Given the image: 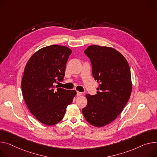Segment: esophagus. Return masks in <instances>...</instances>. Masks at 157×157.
<instances>
[{"label": "esophagus", "instance_id": "esophagus-1", "mask_svg": "<svg viewBox=\"0 0 157 157\" xmlns=\"http://www.w3.org/2000/svg\"><path fill=\"white\" fill-rule=\"evenodd\" d=\"M81 95H82V93H81V92H79V91H77V96H78V97H79V96H81Z\"/></svg>", "mask_w": 157, "mask_h": 157}]
</instances>
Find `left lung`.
Segmentation results:
<instances>
[{
	"instance_id": "obj_1",
	"label": "left lung",
	"mask_w": 157,
	"mask_h": 157,
	"mask_svg": "<svg viewBox=\"0 0 157 157\" xmlns=\"http://www.w3.org/2000/svg\"><path fill=\"white\" fill-rule=\"evenodd\" d=\"M92 74L99 82L97 94H86L87 105L82 109L85 119L101 128L116 119L128 103L132 91L130 67L119 52L110 47L90 45L85 50Z\"/></svg>"
}]
</instances>
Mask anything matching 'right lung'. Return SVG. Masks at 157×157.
Wrapping results in <instances>:
<instances>
[{"label": "right lung", "mask_w": 157, "mask_h": 157, "mask_svg": "<svg viewBox=\"0 0 157 157\" xmlns=\"http://www.w3.org/2000/svg\"><path fill=\"white\" fill-rule=\"evenodd\" d=\"M71 53V49L65 46H47L36 52L25 68L23 97L31 113L47 126H53L63 119L67 105L76 95L75 90L55 86L63 80Z\"/></svg>", "instance_id": "obj_1"}]
</instances>
